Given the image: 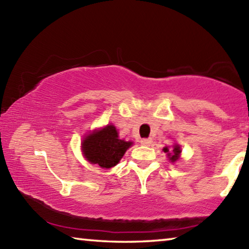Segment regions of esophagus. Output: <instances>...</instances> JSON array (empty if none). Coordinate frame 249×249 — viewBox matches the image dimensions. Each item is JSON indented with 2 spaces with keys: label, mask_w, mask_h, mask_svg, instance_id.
<instances>
[{
  "label": "esophagus",
  "mask_w": 249,
  "mask_h": 249,
  "mask_svg": "<svg viewBox=\"0 0 249 249\" xmlns=\"http://www.w3.org/2000/svg\"><path fill=\"white\" fill-rule=\"evenodd\" d=\"M151 138H142V140L141 141V142L142 145H145V146H150V144H151Z\"/></svg>",
  "instance_id": "34e87169"
}]
</instances>
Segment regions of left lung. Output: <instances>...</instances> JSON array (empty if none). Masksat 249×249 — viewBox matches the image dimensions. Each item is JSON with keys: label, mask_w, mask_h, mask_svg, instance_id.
Returning a JSON list of instances; mask_svg holds the SVG:
<instances>
[{"label": "left lung", "mask_w": 249, "mask_h": 249, "mask_svg": "<svg viewBox=\"0 0 249 249\" xmlns=\"http://www.w3.org/2000/svg\"><path fill=\"white\" fill-rule=\"evenodd\" d=\"M162 150L165 151V153H167L168 158H169L171 162H176L177 160L180 158L181 148L178 144H175L174 146H172V148H170V149L168 148V147H163Z\"/></svg>", "instance_id": "8db88e82"}]
</instances>
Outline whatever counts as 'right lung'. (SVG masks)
Instances as JSON below:
<instances>
[{"instance_id": "right-lung-1", "label": "right lung", "mask_w": 249, "mask_h": 249, "mask_svg": "<svg viewBox=\"0 0 249 249\" xmlns=\"http://www.w3.org/2000/svg\"><path fill=\"white\" fill-rule=\"evenodd\" d=\"M132 145V142L120 140L115 126L108 124L87 135L81 142V149L88 161L108 169L120 162Z\"/></svg>"}]
</instances>
